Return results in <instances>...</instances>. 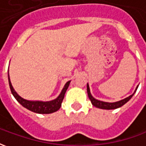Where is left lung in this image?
Returning a JSON list of instances; mask_svg holds the SVG:
<instances>
[{
  "instance_id": "obj_1",
  "label": "left lung",
  "mask_w": 146,
  "mask_h": 146,
  "mask_svg": "<svg viewBox=\"0 0 146 146\" xmlns=\"http://www.w3.org/2000/svg\"><path fill=\"white\" fill-rule=\"evenodd\" d=\"M138 87L136 88V90H135V92H134L131 95H130L129 97L124 98V99H123V100L116 102H105L98 101L97 99H95V98H93L92 95H91V92H90V88H89L88 84V85H87V91H88V95L89 99L91 100L92 105H93L94 106H95V107L97 108H99V109H103V110H114V109H117V108L121 107L122 106H123L125 103H127V102L131 98V97L134 95L135 92L137 91Z\"/></svg>"
}]
</instances>
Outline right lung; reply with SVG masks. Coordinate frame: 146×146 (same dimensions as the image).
I'll return each instance as SVG.
<instances>
[{"instance_id":"obj_1","label":"right lung","mask_w":146,"mask_h":146,"mask_svg":"<svg viewBox=\"0 0 146 146\" xmlns=\"http://www.w3.org/2000/svg\"><path fill=\"white\" fill-rule=\"evenodd\" d=\"M8 81H9V86H10V89H11L12 95H14L15 99L23 106L27 108V110H30L32 112H34V113H42V114H48V113H54V112H56V111H58L60 109L61 106H62V100H63L64 98L65 93L66 92L67 88H68L70 83V81H68L66 84V85H65V87L62 89L61 94L56 99L50 102H33L28 101V100H26L24 98H21L20 96L15 92V91L13 88V87L11 85V81H10L9 74H8Z\"/></svg>"}]
</instances>
